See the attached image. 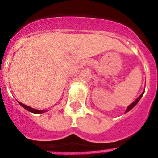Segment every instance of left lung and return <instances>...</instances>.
<instances>
[{
    "instance_id": "8db88e82",
    "label": "left lung",
    "mask_w": 158,
    "mask_h": 158,
    "mask_svg": "<svg viewBox=\"0 0 158 158\" xmlns=\"http://www.w3.org/2000/svg\"><path fill=\"white\" fill-rule=\"evenodd\" d=\"M143 94H144V92H143V93H142V94H141V95H140V96H139V98L137 99V100H135V102H133V103H132V104H131V105H130V106H129V107H127V109L126 112H127V111H130V110H131V109H132V108H133V107H135V105H136V104H138V103H139V100H140V99H141V98H142V96H143Z\"/></svg>"
}]
</instances>
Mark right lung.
Listing matches in <instances>:
<instances>
[{
    "label": "right lung",
    "instance_id": "obj_1",
    "mask_svg": "<svg viewBox=\"0 0 158 158\" xmlns=\"http://www.w3.org/2000/svg\"><path fill=\"white\" fill-rule=\"evenodd\" d=\"M19 104H20V105L22 106L23 107H24L25 109L27 110V111H31V112L32 113H36V114H40V113H43L45 111H41V110H36V109H34V108H32V107H28V106L25 105V104H22V103H20V102H19Z\"/></svg>",
    "mask_w": 158,
    "mask_h": 158
}]
</instances>
